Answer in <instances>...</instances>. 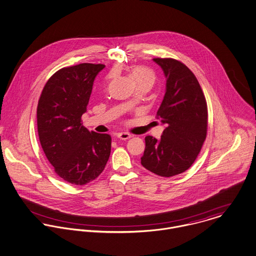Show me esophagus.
<instances>
[{"label":"esophagus","mask_w":256,"mask_h":256,"mask_svg":"<svg viewBox=\"0 0 256 256\" xmlns=\"http://www.w3.org/2000/svg\"><path fill=\"white\" fill-rule=\"evenodd\" d=\"M116 137L118 139L128 140L132 137V135L129 133H126V132H121V133H117Z\"/></svg>","instance_id":"obj_1"}]
</instances>
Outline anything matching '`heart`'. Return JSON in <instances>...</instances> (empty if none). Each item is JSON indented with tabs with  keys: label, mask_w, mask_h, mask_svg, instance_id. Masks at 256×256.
I'll use <instances>...</instances> for the list:
<instances>
[{
	"label": "heart",
	"mask_w": 256,
	"mask_h": 256,
	"mask_svg": "<svg viewBox=\"0 0 256 256\" xmlns=\"http://www.w3.org/2000/svg\"><path fill=\"white\" fill-rule=\"evenodd\" d=\"M130 76L135 81L136 84L140 83H150L152 85L154 83L156 75L154 72L146 66H133L130 70Z\"/></svg>",
	"instance_id": "b5f03b06"
}]
</instances>
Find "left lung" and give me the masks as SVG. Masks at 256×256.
I'll return each mask as SVG.
<instances>
[{
    "mask_svg": "<svg viewBox=\"0 0 256 256\" xmlns=\"http://www.w3.org/2000/svg\"><path fill=\"white\" fill-rule=\"evenodd\" d=\"M163 70L166 91L158 117L166 127L160 140L146 136L142 165L172 177L185 172L196 160L208 132V104L194 74L174 58H154Z\"/></svg>",
    "mask_w": 256,
    "mask_h": 256,
    "instance_id": "8db88e82",
    "label": "left lung"
}]
</instances>
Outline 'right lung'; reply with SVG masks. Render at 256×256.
I'll return each instance as SVG.
<instances>
[{"mask_svg":"<svg viewBox=\"0 0 256 256\" xmlns=\"http://www.w3.org/2000/svg\"><path fill=\"white\" fill-rule=\"evenodd\" d=\"M104 68V64H80L56 71L38 102V135L46 158L60 178L77 186L94 180L110 154L112 137L90 132L81 120L94 80Z\"/></svg>","mask_w":256,"mask_h":256,"instance_id":"right-lung-1","label":"right lung"}]
</instances>
